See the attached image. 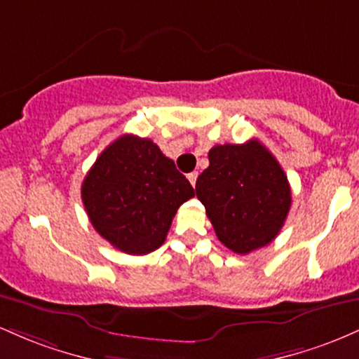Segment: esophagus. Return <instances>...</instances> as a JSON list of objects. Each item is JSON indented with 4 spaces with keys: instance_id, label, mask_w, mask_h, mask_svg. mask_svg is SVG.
<instances>
[{
    "instance_id": "1",
    "label": "esophagus",
    "mask_w": 359,
    "mask_h": 359,
    "mask_svg": "<svg viewBox=\"0 0 359 359\" xmlns=\"http://www.w3.org/2000/svg\"><path fill=\"white\" fill-rule=\"evenodd\" d=\"M196 178H198V172H196V171H193V172H190V175H188V181L191 183V187H195Z\"/></svg>"
}]
</instances>
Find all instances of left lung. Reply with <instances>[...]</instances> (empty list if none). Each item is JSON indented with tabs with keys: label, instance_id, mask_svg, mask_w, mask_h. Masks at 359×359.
<instances>
[{
	"label": "left lung",
	"instance_id": "8db88e82",
	"mask_svg": "<svg viewBox=\"0 0 359 359\" xmlns=\"http://www.w3.org/2000/svg\"><path fill=\"white\" fill-rule=\"evenodd\" d=\"M208 161L195 191L220 243L237 255L268 245L292 205L287 175L275 156L252 139L212 147Z\"/></svg>",
	"mask_w": 359,
	"mask_h": 359
}]
</instances>
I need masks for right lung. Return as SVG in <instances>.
Masks as SVG:
<instances>
[{"label":"right lung","mask_w":359,"mask_h":359,"mask_svg":"<svg viewBox=\"0 0 359 359\" xmlns=\"http://www.w3.org/2000/svg\"><path fill=\"white\" fill-rule=\"evenodd\" d=\"M195 195L190 181L151 139L126 134L95 161L81 198L96 232L127 255L163 245L180 205Z\"/></svg>","instance_id":"obj_1"}]
</instances>
